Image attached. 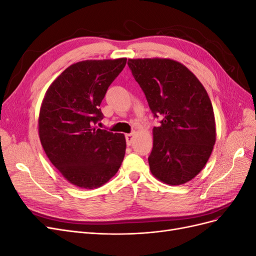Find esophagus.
Masks as SVG:
<instances>
[{"instance_id":"1","label":"esophagus","mask_w":256,"mask_h":256,"mask_svg":"<svg viewBox=\"0 0 256 256\" xmlns=\"http://www.w3.org/2000/svg\"><path fill=\"white\" fill-rule=\"evenodd\" d=\"M134 136H136V134H134V132L126 134V142H127V144H128V145H131V143H132L134 138Z\"/></svg>"}]
</instances>
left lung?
<instances>
[{
	"instance_id": "left-lung-1",
	"label": "left lung",
	"mask_w": 256,
	"mask_h": 256,
	"mask_svg": "<svg viewBox=\"0 0 256 256\" xmlns=\"http://www.w3.org/2000/svg\"><path fill=\"white\" fill-rule=\"evenodd\" d=\"M128 66L152 114L162 118L152 129V174L171 186L190 182L207 164L216 143L214 114L205 88L171 58H130Z\"/></svg>"
}]
</instances>
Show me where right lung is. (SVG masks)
Returning <instances> with one entry per match:
<instances>
[{"instance_id":"right-lung-1","label":"right lung","mask_w":256,"mask_h":256,"mask_svg":"<svg viewBox=\"0 0 256 256\" xmlns=\"http://www.w3.org/2000/svg\"><path fill=\"white\" fill-rule=\"evenodd\" d=\"M126 62H78L46 92L38 118L40 143L51 164L76 187H102L118 173L125 156V136L95 125L104 118L100 104Z\"/></svg>"}]
</instances>
